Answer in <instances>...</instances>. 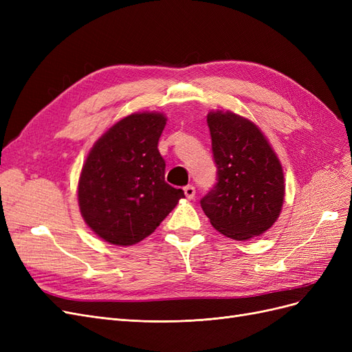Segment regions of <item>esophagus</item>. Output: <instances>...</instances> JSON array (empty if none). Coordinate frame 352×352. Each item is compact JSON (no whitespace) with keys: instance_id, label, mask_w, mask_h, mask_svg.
Masks as SVG:
<instances>
[{"instance_id":"esophagus-1","label":"esophagus","mask_w":352,"mask_h":352,"mask_svg":"<svg viewBox=\"0 0 352 352\" xmlns=\"http://www.w3.org/2000/svg\"><path fill=\"white\" fill-rule=\"evenodd\" d=\"M184 190H185V195H186V198H188V199H192V198L195 197V188H194L192 185H188V186H185V188H184Z\"/></svg>"}]
</instances>
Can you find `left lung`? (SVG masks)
<instances>
[{"mask_svg": "<svg viewBox=\"0 0 352 352\" xmlns=\"http://www.w3.org/2000/svg\"><path fill=\"white\" fill-rule=\"evenodd\" d=\"M217 182L201 207L216 230L247 241L278 220L285 182L279 158L257 126L230 111L207 116Z\"/></svg>", "mask_w": 352, "mask_h": 352, "instance_id": "8db88e82", "label": "left lung"}]
</instances>
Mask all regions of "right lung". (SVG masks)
Instances as JSON below:
<instances>
[{
  "mask_svg": "<svg viewBox=\"0 0 352 352\" xmlns=\"http://www.w3.org/2000/svg\"><path fill=\"white\" fill-rule=\"evenodd\" d=\"M160 113L124 117L95 142L83 164L78 199L87 225L114 245H133L160 226L185 194L164 180Z\"/></svg>",
  "mask_w": 352,
  "mask_h": 352,
  "instance_id": "1",
  "label": "right lung"
}]
</instances>
